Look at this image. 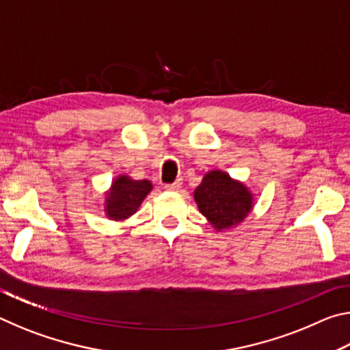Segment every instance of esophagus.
Instances as JSON below:
<instances>
[{
  "label": "esophagus",
  "mask_w": 350,
  "mask_h": 350,
  "mask_svg": "<svg viewBox=\"0 0 350 350\" xmlns=\"http://www.w3.org/2000/svg\"><path fill=\"white\" fill-rule=\"evenodd\" d=\"M180 188H182L180 179H177L174 183H168V185H165V189H167V191H179Z\"/></svg>",
  "instance_id": "esophagus-1"
}]
</instances>
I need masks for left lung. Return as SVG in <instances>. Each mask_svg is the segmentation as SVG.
Listing matches in <instances>:
<instances>
[{"label": "left lung", "mask_w": 350, "mask_h": 350, "mask_svg": "<svg viewBox=\"0 0 350 350\" xmlns=\"http://www.w3.org/2000/svg\"><path fill=\"white\" fill-rule=\"evenodd\" d=\"M199 211L216 232L234 228L253 211L254 196L244 182L222 170L205 173L193 193Z\"/></svg>", "instance_id": "8db88e82"}]
</instances>
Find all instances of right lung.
Segmentation results:
<instances>
[{
	"label": "right lung",
	"instance_id": "obj_1",
	"mask_svg": "<svg viewBox=\"0 0 350 350\" xmlns=\"http://www.w3.org/2000/svg\"><path fill=\"white\" fill-rule=\"evenodd\" d=\"M152 183L150 180H135L128 174H118L105 191L103 211L109 221L125 222L135 215L145 198L151 193Z\"/></svg>",
	"mask_w": 350,
	"mask_h": 350
}]
</instances>
